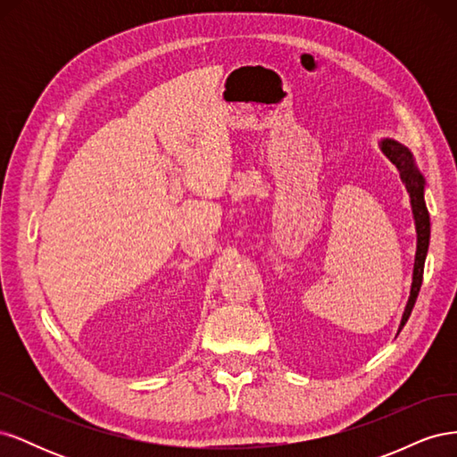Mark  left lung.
I'll use <instances>...</instances> for the list:
<instances>
[{"label":"left lung","instance_id":"1","mask_svg":"<svg viewBox=\"0 0 457 457\" xmlns=\"http://www.w3.org/2000/svg\"><path fill=\"white\" fill-rule=\"evenodd\" d=\"M381 150L385 152V156L389 158L396 170L400 171V177L406 183V188L410 192L411 198V212H413V219H416V232H418V252H416V262H413V280H411V289H410V299L406 303V309L403 314V322H400L398 331L404 328V324L408 322V318L411 314L413 305H416L418 294L421 289V282H423V267H425V257H427V250H428V237H431V223H428V212L425 205V198H423V177L418 171L416 163H413V156L411 152L403 146L396 141L385 139L381 143Z\"/></svg>","mask_w":457,"mask_h":457}]
</instances>
